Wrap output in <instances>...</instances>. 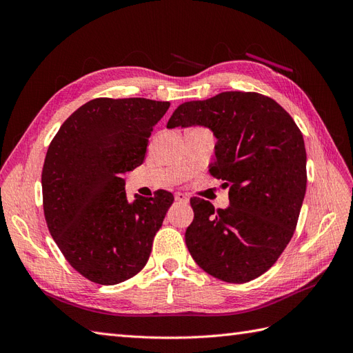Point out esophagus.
<instances>
[{"instance_id": "esophagus-1", "label": "esophagus", "mask_w": 353, "mask_h": 353, "mask_svg": "<svg viewBox=\"0 0 353 353\" xmlns=\"http://www.w3.org/2000/svg\"><path fill=\"white\" fill-rule=\"evenodd\" d=\"M175 200L187 203V201H188V197H187V194H184V193H175Z\"/></svg>"}]
</instances>
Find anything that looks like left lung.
Returning a JSON list of instances; mask_svg holds the SVG:
<instances>
[{
	"mask_svg": "<svg viewBox=\"0 0 353 353\" xmlns=\"http://www.w3.org/2000/svg\"><path fill=\"white\" fill-rule=\"evenodd\" d=\"M203 125L218 138L210 175L230 187V206L190 200L188 252L203 271L227 283L258 279L290 243L306 191L303 135L275 100L227 91L178 105L168 128Z\"/></svg>",
	"mask_w": 353,
	"mask_h": 353,
	"instance_id": "1",
	"label": "left lung"
}]
</instances>
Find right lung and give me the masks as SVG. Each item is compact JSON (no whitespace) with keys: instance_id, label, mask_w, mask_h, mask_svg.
Returning a JSON list of instances; mask_svg holds the SVG:
<instances>
[{"instance_id":"add662e5","label":"right lung","mask_w":353,"mask_h":353,"mask_svg":"<svg viewBox=\"0 0 353 353\" xmlns=\"http://www.w3.org/2000/svg\"><path fill=\"white\" fill-rule=\"evenodd\" d=\"M169 101L94 99L60 126L42 168L47 227L66 261L85 279L113 285L150 258L174 196L128 201L122 174L143 165L153 126Z\"/></svg>"}]
</instances>
